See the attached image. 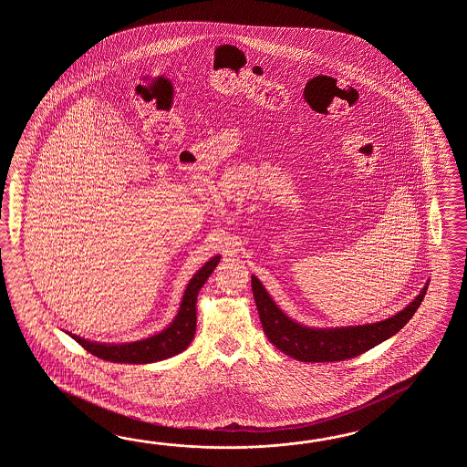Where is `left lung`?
<instances>
[{
    "instance_id": "obj_1",
    "label": "left lung",
    "mask_w": 467,
    "mask_h": 467,
    "mask_svg": "<svg viewBox=\"0 0 467 467\" xmlns=\"http://www.w3.org/2000/svg\"><path fill=\"white\" fill-rule=\"evenodd\" d=\"M427 287L394 317L376 324L342 328H310L300 326L275 306L264 285L252 275V292L257 304L258 316L268 340L284 354L302 362H334L356 358L382 340L392 337L416 314Z\"/></svg>"
}]
</instances>
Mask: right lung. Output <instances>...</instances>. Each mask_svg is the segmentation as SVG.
<instances>
[{
    "label": "right lung",
    "mask_w": 467,
    "mask_h": 467,
    "mask_svg": "<svg viewBox=\"0 0 467 467\" xmlns=\"http://www.w3.org/2000/svg\"><path fill=\"white\" fill-rule=\"evenodd\" d=\"M219 262V255L212 258L193 275L182 298L179 316L170 324V327L157 336L139 340V342L119 344V346L89 342L75 334H70L71 337L75 338L85 350H88L89 354L103 360L119 362V364H149V362H157V360L177 356L182 350L189 348L193 338L195 327H197V310H195L197 296Z\"/></svg>",
    "instance_id": "1"
}]
</instances>
